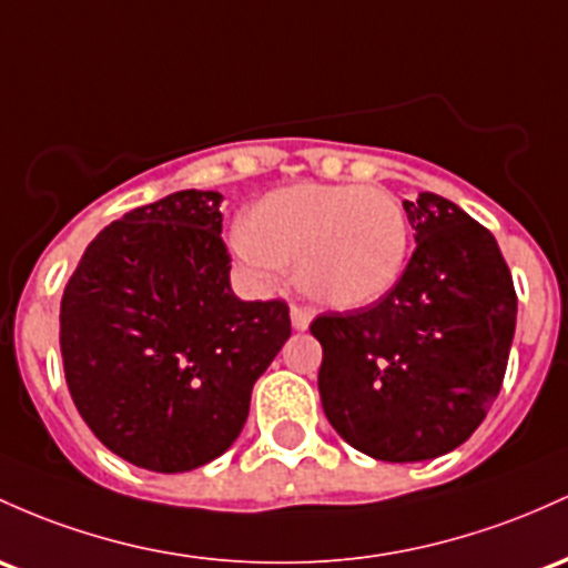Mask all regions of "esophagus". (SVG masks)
Wrapping results in <instances>:
<instances>
[{
  "label": "esophagus",
  "mask_w": 568,
  "mask_h": 568,
  "mask_svg": "<svg viewBox=\"0 0 568 568\" xmlns=\"http://www.w3.org/2000/svg\"><path fill=\"white\" fill-rule=\"evenodd\" d=\"M310 323H313V310L294 304V307H291V326H294L296 332H307Z\"/></svg>",
  "instance_id": "obj_1"
}]
</instances>
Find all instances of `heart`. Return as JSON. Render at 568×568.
<instances>
[{"instance_id": "b5f03b06", "label": "heart", "mask_w": 568, "mask_h": 568, "mask_svg": "<svg viewBox=\"0 0 568 568\" xmlns=\"http://www.w3.org/2000/svg\"><path fill=\"white\" fill-rule=\"evenodd\" d=\"M413 229L402 202L383 189L296 183L253 202L232 251L258 280L296 266L304 296L332 310L383 302L402 280Z\"/></svg>"}]
</instances>
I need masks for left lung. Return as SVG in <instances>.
<instances>
[{"mask_svg":"<svg viewBox=\"0 0 568 568\" xmlns=\"http://www.w3.org/2000/svg\"><path fill=\"white\" fill-rule=\"evenodd\" d=\"M415 253L383 302L315 317L323 413L366 456L428 460L464 445L501 390L517 296L494 234L436 193L404 202Z\"/></svg>","mask_w":568,"mask_h":568,"instance_id":"obj_1","label":"left lung"}]
</instances>
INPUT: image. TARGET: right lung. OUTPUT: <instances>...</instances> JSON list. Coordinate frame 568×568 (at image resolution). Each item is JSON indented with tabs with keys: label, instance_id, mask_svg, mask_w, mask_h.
Masks as SVG:
<instances>
[{
	"label": "right lung",
	"instance_id": "right-lung-1",
	"mask_svg": "<svg viewBox=\"0 0 568 568\" xmlns=\"http://www.w3.org/2000/svg\"><path fill=\"white\" fill-rule=\"evenodd\" d=\"M217 191H178L112 221L61 296L74 407L108 450L178 475L234 445L255 379L291 336L285 302H242Z\"/></svg>",
	"mask_w": 568,
	"mask_h": 568
}]
</instances>
